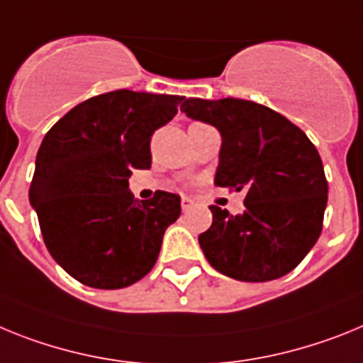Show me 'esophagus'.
<instances>
[{"label":"esophagus","instance_id":"esophagus-1","mask_svg":"<svg viewBox=\"0 0 363 363\" xmlns=\"http://www.w3.org/2000/svg\"><path fill=\"white\" fill-rule=\"evenodd\" d=\"M181 206H182V210H184V212H186V210H190V208L194 206V201H191L190 197H182V199H181Z\"/></svg>","mask_w":363,"mask_h":363}]
</instances>
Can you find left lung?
<instances>
[{
	"label": "left lung",
	"instance_id": "8db88e82",
	"mask_svg": "<svg viewBox=\"0 0 363 363\" xmlns=\"http://www.w3.org/2000/svg\"><path fill=\"white\" fill-rule=\"evenodd\" d=\"M181 111L220 133L216 184L245 190V210L212 204L199 235L208 263L239 281H270L296 269L321 234L325 172L307 135L270 107L239 99H184Z\"/></svg>",
	"mask_w": 363,
	"mask_h": 363
}]
</instances>
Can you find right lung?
Returning a JSON list of instances; mask_svg holds the SVG:
<instances>
[{
	"label": "right lung",
	"instance_id": "add662e5",
	"mask_svg": "<svg viewBox=\"0 0 363 363\" xmlns=\"http://www.w3.org/2000/svg\"><path fill=\"white\" fill-rule=\"evenodd\" d=\"M184 96L111 91L72 107L38 150L29 201L47 250L93 289H124L159 257L162 235L181 216V197L129 191L131 169L151 166L150 140Z\"/></svg>",
	"mask_w": 363,
	"mask_h": 363
}]
</instances>
